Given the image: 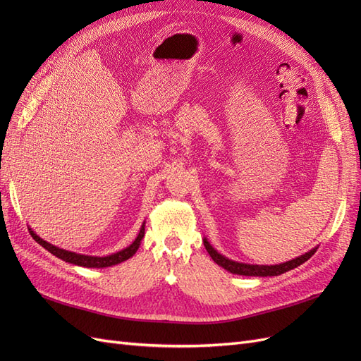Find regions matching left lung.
Listing matches in <instances>:
<instances>
[{
	"label": "left lung",
	"instance_id": "obj_1",
	"mask_svg": "<svg viewBox=\"0 0 361 361\" xmlns=\"http://www.w3.org/2000/svg\"><path fill=\"white\" fill-rule=\"evenodd\" d=\"M203 244L207 250V253H209V256L212 257V260L216 265L223 267L226 271L232 272V274L248 276V277H272V276L285 274L286 271H290L293 268L302 265L304 262H307L316 253V250H318V247H314L310 251H307V253H304L292 260L283 262V264H279V265H250V264H243V262H236L220 255L211 245V243L207 241V238H203Z\"/></svg>",
	"mask_w": 361,
	"mask_h": 361
}]
</instances>
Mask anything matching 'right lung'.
Wrapping results in <instances>:
<instances>
[{
	"mask_svg": "<svg viewBox=\"0 0 361 361\" xmlns=\"http://www.w3.org/2000/svg\"><path fill=\"white\" fill-rule=\"evenodd\" d=\"M145 224L146 223L141 224L140 232H138L137 238L134 239L133 244L128 245L123 250L117 251V253L108 255V256H89V255L75 253V251L64 250V248H60L57 245H52L47 241H43V239L39 235L32 232L31 227H28V231H30L32 239H35L37 244H40L43 248L48 250L51 255H54V256L64 260V262H68V264L84 267V268H108V267H113V265H117V264H122V262L128 260L129 257H133L137 253L138 247L141 245V239H143V236H145Z\"/></svg>",
	"mask_w": 361,
	"mask_h": 361,
	"instance_id": "1",
	"label": "right lung"
}]
</instances>
